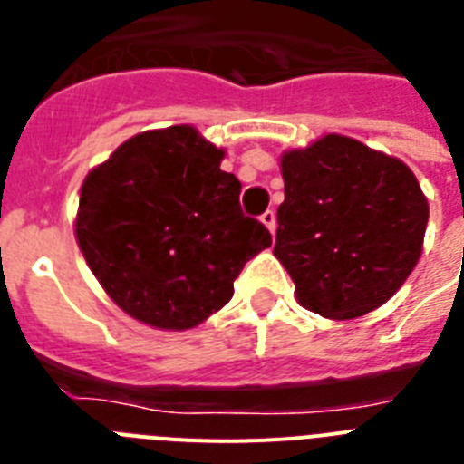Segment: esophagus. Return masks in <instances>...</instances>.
I'll return each instance as SVG.
<instances>
[{"instance_id":"obj_1","label":"esophagus","mask_w":464,"mask_h":464,"mask_svg":"<svg viewBox=\"0 0 464 464\" xmlns=\"http://www.w3.org/2000/svg\"><path fill=\"white\" fill-rule=\"evenodd\" d=\"M260 220H262V223H265V225H267L269 232H274V229H276V213H274L272 208H267V211L262 213Z\"/></svg>"}]
</instances>
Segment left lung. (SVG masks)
Wrapping results in <instances>:
<instances>
[{"label":"left lung","mask_w":464,"mask_h":464,"mask_svg":"<svg viewBox=\"0 0 464 464\" xmlns=\"http://www.w3.org/2000/svg\"><path fill=\"white\" fill-rule=\"evenodd\" d=\"M274 256L297 302L334 321L374 311L416 267L428 199L404 162L327 134L281 158Z\"/></svg>","instance_id":"8db88e82"}]
</instances>
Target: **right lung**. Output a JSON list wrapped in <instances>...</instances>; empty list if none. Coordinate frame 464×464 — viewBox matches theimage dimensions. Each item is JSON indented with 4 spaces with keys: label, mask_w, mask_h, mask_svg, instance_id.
<instances>
[{
    "label": "right lung",
    "mask_w": 464,
    "mask_h": 464,
    "mask_svg": "<svg viewBox=\"0 0 464 464\" xmlns=\"http://www.w3.org/2000/svg\"><path fill=\"white\" fill-rule=\"evenodd\" d=\"M195 127L143 132L81 188L76 239L109 297L160 330H190L223 309L235 278L272 246L244 216L241 183Z\"/></svg>",
    "instance_id": "right-lung-1"
}]
</instances>
